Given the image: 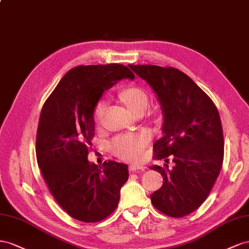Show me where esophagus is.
I'll return each mask as SVG.
<instances>
[{
	"mask_svg": "<svg viewBox=\"0 0 249 249\" xmlns=\"http://www.w3.org/2000/svg\"><path fill=\"white\" fill-rule=\"evenodd\" d=\"M129 169H130V171L136 172V171H144V170L146 169V167H145V166H141V165L131 164L130 167H129Z\"/></svg>",
	"mask_w": 249,
	"mask_h": 249,
	"instance_id": "1",
	"label": "esophagus"
}]
</instances>
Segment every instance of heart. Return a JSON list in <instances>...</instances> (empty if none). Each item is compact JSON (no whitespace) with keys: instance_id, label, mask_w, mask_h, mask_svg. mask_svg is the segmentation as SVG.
I'll use <instances>...</instances> for the list:
<instances>
[{"instance_id":"1","label":"heart","mask_w":249,"mask_h":249,"mask_svg":"<svg viewBox=\"0 0 249 249\" xmlns=\"http://www.w3.org/2000/svg\"><path fill=\"white\" fill-rule=\"evenodd\" d=\"M122 97L133 112L140 110L145 111L150 104V97L147 91L139 88L125 89L122 93ZM106 107H107L106 99H101L97 103L95 108V120L98 124H102ZM149 141H150V136L147 132L122 134L113 140V150L119 158L123 160H140L143 158Z\"/></svg>"}]
</instances>
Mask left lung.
I'll return each mask as SVG.
<instances>
[{
    "label": "left lung",
    "instance_id": "obj_1",
    "mask_svg": "<svg viewBox=\"0 0 249 249\" xmlns=\"http://www.w3.org/2000/svg\"><path fill=\"white\" fill-rule=\"evenodd\" d=\"M129 68L152 88L164 113V136L153 145V158L166 164L150 168L161 174L164 182L151 194V202L167 216L184 217L207 199L222 168L224 140L218 109L179 70L152 65Z\"/></svg>",
    "mask_w": 249,
    "mask_h": 249
}]
</instances>
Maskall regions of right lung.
<instances>
[{
    "mask_svg": "<svg viewBox=\"0 0 249 249\" xmlns=\"http://www.w3.org/2000/svg\"><path fill=\"white\" fill-rule=\"evenodd\" d=\"M133 79L118 63L78 66L62 77L46 100L36 134V159L54 199L82 222H98L118 207L128 166L115 160L98 166L88 160L95 133L94 111L105 90Z\"/></svg>",
    "mask_w": 249,
    "mask_h": 249,
    "instance_id": "right-lung-1",
    "label": "right lung"
}]
</instances>
